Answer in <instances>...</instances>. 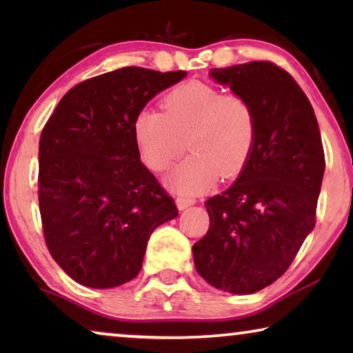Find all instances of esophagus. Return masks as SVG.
I'll return each mask as SVG.
<instances>
[{
    "mask_svg": "<svg viewBox=\"0 0 353 353\" xmlns=\"http://www.w3.org/2000/svg\"><path fill=\"white\" fill-rule=\"evenodd\" d=\"M194 199H190V197H176V207L178 210H185L188 207L194 205Z\"/></svg>",
    "mask_w": 353,
    "mask_h": 353,
    "instance_id": "34e87169",
    "label": "esophagus"
}]
</instances>
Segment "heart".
<instances>
[{"mask_svg": "<svg viewBox=\"0 0 353 353\" xmlns=\"http://www.w3.org/2000/svg\"><path fill=\"white\" fill-rule=\"evenodd\" d=\"M162 112L144 109L134 115L132 130L139 156L151 170H165L183 152L186 139L191 154L167 178L180 194L205 191L221 178L243 170L252 152L257 117L243 94L214 85L190 81L162 99Z\"/></svg>", "mask_w": 353, "mask_h": 353, "instance_id": "1", "label": "heart"}]
</instances>
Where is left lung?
<instances>
[{
    "instance_id": "left-lung-1",
    "label": "left lung",
    "mask_w": 353,
    "mask_h": 353,
    "mask_svg": "<svg viewBox=\"0 0 353 353\" xmlns=\"http://www.w3.org/2000/svg\"><path fill=\"white\" fill-rule=\"evenodd\" d=\"M254 105L250 157L228 190L205 202L210 226L192 245L197 273L231 294H254L283 276L316 221L325 152L310 101L273 62L212 69Z\"/></svg>"
}]
</instances>
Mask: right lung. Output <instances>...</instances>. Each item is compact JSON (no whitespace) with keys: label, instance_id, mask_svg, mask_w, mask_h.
Wrapping results in <instances>:
<instances>
[{"label":"right lung","instance_id":"add662e5","mask_svg":"<svg viewBox=\"0 0 353 353\" xmlns=\"http://www.w3.org/2000/svg\"><path fill=\"white\" fill-rule=\"evenodd\" d=\"M185 70L123 67L67 91L38 149L43 234L56 263L88 288L139 273L149 236L178 215L175 201L139 161L134 115Z\"/></svg>","mask_w":353,"mask_h":353}]
</instances>
